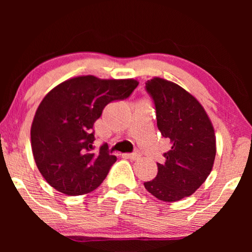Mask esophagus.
Segmentation results:
<instances>
[{"instance_id": "esophagus-1", "label": "esophagus", "mask_w": 252, "mask_h": 252, "mask_svg": "<svg viewBox=\"0 0 252 252\" xmlns=\"http://www.w3.org/2000/svg\"><path fill=\"white\" fill-rule=\"evenodd\" d=\"M126 157H128L129 159H132V160H136V159H139V158H140V154H137V153L127 154Z\"/></svg>"}]
</instances>
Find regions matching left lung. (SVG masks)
<instances>
[{"mask_svg": "<svg viewBox=\"0 0 252 252\" xmlns=\"http://www.w3.org/2000/svg\"><path fill=\"white\" fill-rule=\"evenodd\" d=\"M153 98L157 127L171 149L157 163L158 173L144 187L160 201L175 202L201 187L212 170L216 136L205 110L194 96L173 82L154 78L146 82Z\"/></svg>", "mask_w": 252, "mask_h": 252, "instance_id": "1", "label": "left lung"}]
</instances>
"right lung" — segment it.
<instances>
[{
    "label": "right lung",
    "instance_id": "obj_1",
    "mask_svg": "<svg viewBox=\"0 0 252 252\" xmlns=\"http://www.w3.org/2000/svg\"><path fill=\"white\" fill-rule=\"evenodd\" d=\"M139 82L85 75L66 80L44 96L31 127L36 166L46 181L65 195L95 190L117 157L104 146L95 153L94 123L109 103L128 98Z\"/></svg>",
    "mask_w": 252,
    "mask_h": 252
}]
</instances>
